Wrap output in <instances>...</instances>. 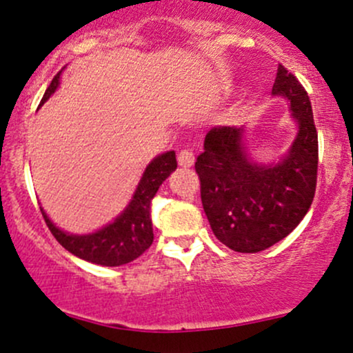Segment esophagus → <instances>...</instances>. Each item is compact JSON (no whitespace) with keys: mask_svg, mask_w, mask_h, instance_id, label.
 Returning <instances> with one entry per match:
<instances>
[{"mask_svg":"<svg viewBox=\"0 0 353 353\" xmlns=\"http://www.w3.org/2000/svg\"><path fill=\"white\" fill-rule=\"evenodd\" d=\"M193 163H195V155L190 150H181L178 153V165L183 166V168H190Z\"/></svg>","mask_w":353,"mask_h":353,"instance_id":"obj_1","label":"esophagus"}]
</instances>
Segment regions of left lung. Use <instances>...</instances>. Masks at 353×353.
Instances as JSON below:
<instances>
[{"label": "left lung", "mask_w": 353, "mask_h": 353, "mask_svg": "<svg viewBox=\"0 0 353 353\" xmlns=\"http://www.w3.org/2000/svg\"><path fill=\"white\" fill-rule=\"evenodd\" d=\"M273 97L288 101L296 133L279 160L259 161L248 150L245 126L212 128L195 170L201 203L213 233L240 253H256L283 240L302 221L315 195L319 138L307 91L279 66Z\"/></svg>", "instance_id": "1"}]
</instances>
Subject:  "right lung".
<instances>
[{
	"mask_svg": "<svg viewBox=\"0 0 353 353\" xmlns=\"http://www.w3.org/2000/svg\"><path fill=\"white\" fill-rule=\"evenodd\" d=\"M59 80H61V71L53 78L48 90L43 94L39 108L53 97L59 86ZM175 170L176 157L173 150L153 158L146 165L143 175L121 213H118L112 221L91 233L78 235V233L65 232L57 227V223H53L43 207L39 208L50 232L70 253L90 263L103 265V267H120V265L133 262L153 243L152 200L155 198L161 183Z\"/></svg>",
	"mask_w": 353,
	"mask_h": 353,
	"instance_id": "add662e5",
	"label": "right lung"
}]
</instances>
